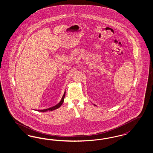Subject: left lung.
<instances>
[{
    "mask_svg": "<svg viewBox=\"0 0 153 153\" xmlns=\"http://www.w3.org/2000/svg\"><path fill=\"white\" fill-rule=\"evenodd\" d=\"M95 106H96V105H95Z\"/></svg>",
    "mask_w": 153,
    "mask_h": 153,
    "instance_id": "left-lung-1",
    "label": "left lung"
}]
</instances>
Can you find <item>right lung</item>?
Listing matches in <instances>:
<instances>
[{"label":"right lung","mask_w":153,"mask_h":153,"mask_svg":"<svg viewBox=\"0 0 153 153\" xmlns=\"http://www.w3.org/2000/svg\"><path fill=\"white\" fill-rule=\"evenodd\" d=\"M65 92H64V94L62 97L61 98V100L60 101V102L59 104H57L56 105H55V106H53V107H52V108H48V109H43V110H37V111H42V112H45V111H52V110H55V109H58L59 107L61 106V105L63 103L64 100V97H65Z\"/></svg>","instance_id":"obj_1"}]
</instances>
